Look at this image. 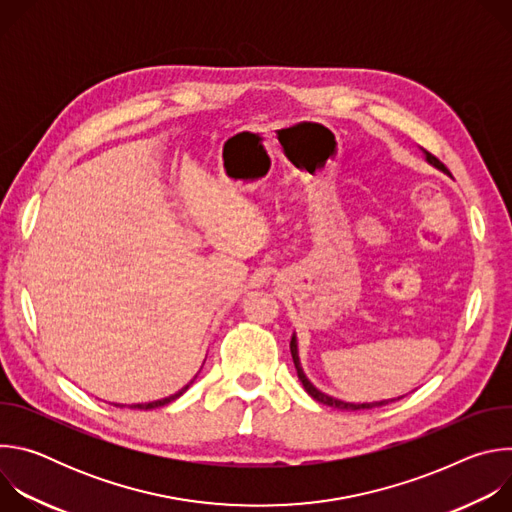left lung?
<instances>
[{"label": "left lung", "instance_id": "left-lung-1", "mask_svg": "<svg viewBox=\"0 0 512 512\" xmlns=\"http://www.w3.org/2000/svg\"><path fill=\"white\" fill-rule=\"evenodd\" d=\"M425 158H427V162L429 164H433V166H437L440 170H444V172H448V168L437 160L435 156H431L429 152H425ZM289 350H291V358H294V364H296V371H298V377H300V381H302V385H304V389L308 391V395H312L318 403H324V405H328V407H334V409H340V411H356V409H373V407H381V405H387V403H391V401H395V399H389V401H377V403H346V401H340V399H334V397H330V395H326V393H322V391H318L308 379H306V375H304V371H302V367H300V358H298V344H296V336H291V342H289ZM401 399V397H399Z\"/></svg>", "mask_w": 512, "mask_h": 512}]
</instances>
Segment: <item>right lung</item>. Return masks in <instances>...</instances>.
I'll use <instances>...</instances> for the list:
<instances>
[{
	"label": "right lung",
	"mask_w": 512,
	"mask_h": 512,
	"mask_svg": "<svg viewBox=\"0 0 512 512\" xmlns=\"http://www.w3.org/2000/svg\"><path fill=\"white\" fill-rule=\"evenodd\" d=\"M190 385H186L182 391H178L176 395H170V397H166V399H160V401H154V403H137V405H131V409H156V407H162V405H168V403H172L174 399H178L186 389H188ZM123 407V405H121Z\"/></svg>",
	"instance_id": "obj_1"
}]
</instances>
